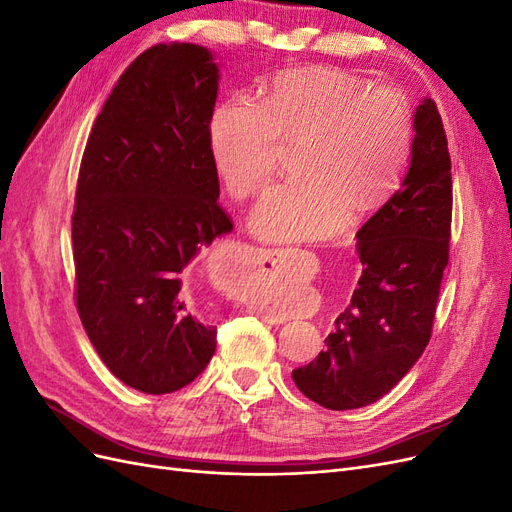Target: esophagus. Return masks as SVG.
<instances>
[{"label": "esophagus", "mask_w": 512, "mask_h": 512, "mask_svg": "<svg viewBox=\"0 0 512 512\" xmlns=\"http://www.w3.org/2000/svg\"><path fill=\"white\" fill-rule=\"evenodd\" d=\"M275 256L277 252H265V256H262V262H271V265H275ZM258 316L265 320V322H282V316H277L271 307H258Z\"/></svg>", "instance_id": "1"}]
</instances>
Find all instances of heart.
I'll list each match as a JSON object with an SVG mask.
<instances>
[{"instance_id": "heart-1", "label": "heart", "mask_w": 512, "mask_h": 512, "mask_svg": "<svg viewBox=\"0 0 512 512\" xmlns=\"http://www.w3.org/2000/svg\"><path fill=\"white\" fill-rule=\"evenodd\" d=\"M299 181L273 188L252 215L267 241L327 239L376 211L406 173L412 111L393 87L335 68L284 72L260 104L232 98L209 121V151L226 190L250 198L271 181L280 141L303 138Z\"/></svg>"}]
</instances>
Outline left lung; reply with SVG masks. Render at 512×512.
<instances>
[{"mask_svg":"<svg viewBox=\"0 0 512 512\" xmlns=\"http://www.w3.org/2000/svg\"><path fill=\"white\" fill-rule=\"evenodd\" d=\"M451 215V156L438 106L425 98L401 188L356 232L359 288L324 339L327 348L292 371L305 397L329 410L363 408L408 374L431 337Z\"/></svg>","mask_w":512,"mask_h":512,"instance_id":"obj_1","label":"left lung"}]
</instances>
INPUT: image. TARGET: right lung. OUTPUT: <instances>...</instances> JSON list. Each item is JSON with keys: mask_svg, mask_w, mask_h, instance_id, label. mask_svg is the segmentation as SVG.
<instances>
[{"mask_svg": "<svg viewBox=\"0 0 512 512\" xmlns=\"http://www.w3.org/2000/svg\"><path fill=\"white\" fill-rule=\"evenodd\" d=\"M218 81L205 46L138 55L91 128L76 183V309L113 376L149 395L190 384L218 344L181 290L200 247L232 230L209 151Z\"/></svg>", "mask_w": 512, "mask_h": 512, "instance_id": "obj_1", "label": "right lung"}]
</instances>
